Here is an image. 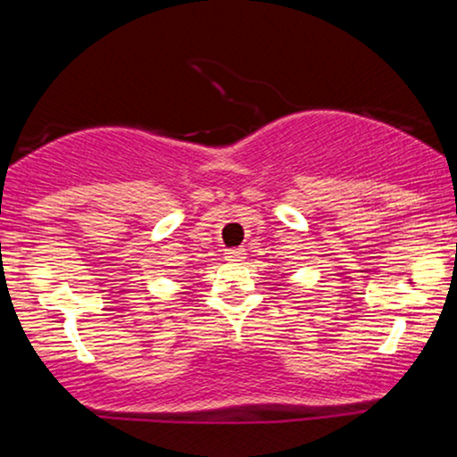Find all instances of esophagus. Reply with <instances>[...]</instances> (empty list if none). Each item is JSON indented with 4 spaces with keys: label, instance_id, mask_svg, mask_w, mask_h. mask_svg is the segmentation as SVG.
<instances>
[{
    "label": "esophagus",
    "instance_id": "34e87169",
    "mask_svg": "<svg viewBox=\"0 0 457 457\" xmlns=\"http://www.w3.org/2000/svg\"><path fill=\"white\" fill-rule=\"evenodd\" d=\"M245 258V251L243 249H228L225 251V260H229V262H240Z\"/></svg>",
    "mask_w": 457,
    "mask_h": 457
}]
</instances>
